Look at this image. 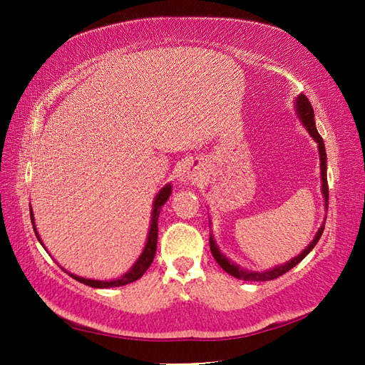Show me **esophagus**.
<instances>
[{
    "instance_id": "esophagus-1",
    "label": "esophagus",
    "mask_w": 365,
    "mask_h": 365,
    "mask_svg": "<svg viewBox=\"0 0 365 365\" xmlns=\"http://www.w3.org/2000/svg\"><path fill=\"white\" fill-rule=\"evenodd\" d=\"M187 175H188L190 178H196V177L199 175V173H197V168L191 165V166L188 168V170H187Z\"/></svg>"
}]
</instances>
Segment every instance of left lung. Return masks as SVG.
I'll list each match as a JSON object with an SVG mask.
<instances>
[{
	"label": "left lung",
	"instance_id": "left-lung-1",
	"mask_svg": "<svg viewBox=\"0 0 365 365\" xmlns=\"http://www.w3.org/2000/svg\"><path fill=\"white\" fill-rule=\"evenodd\" d=\"M294 110H297V114L299 120L302 122V125L306 127V130L309 131V135H311L315 143L319 144V155H320V169H322V192H323V197H324V205H327L328 208V197H329V188H328V177H327V150H324V143H323V138L320 136L319 131H317V127H315V120H314V108L311 105V102H309L307 97L304 94H299L297 97V102H294ZM327 221V220H324ZM324 230V222L322 224V227L319 229V232L315 234V238L311 242V245H309L304 251H302L299 255H297V257H293L290 262L284 263V265L281 267H276L273 269H267V271H262V273H259V271H246L243 269L242 267L235 265L234 262H230L226 255H222L218 245L215 243L213 237L210 235V251L213 254L215 260L218 262V265L226 271V273H229L230 276H234L237 279H243V281H273V279L282 276L284 273H287V271L292 269L293 267H297L298 263L306 257V255L311 252L315 245L319 243V240L323 234Z\"/></svg>",
	"mask_w": 365,
	"mask_h": 365
}]
</instances>
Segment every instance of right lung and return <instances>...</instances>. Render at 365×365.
I'll list each match as a JSON object with an SVG mask.
<instances>
[{"instance_id":"1","label":"right lung","mask_w":365,"mask_h":365,"mask_svg":"<svg viewBox=\"0 0 365 365\" xmlns=\"http://www.w3.org/2000/svg\"><path fill=\"white\" fill-rule=\"evenodd\" d=\"M170 192H173V187L168 183L166 187H163L160 190V192L157 195L153 200V208H152V221H150V230H149V235H147V242L144 246V251L139 255V259L135 262V265L130 268V271H127L125 274L119 279H113V281H96V279H86V277H80L76 274H71L76 281L84 284V285H89V287H94V289H110V287H120V285H127L130 282H135L138 281L139 277H141L147 268L150 267V263L153 262L155 257V252H157V240H158V216L161 212V207L166 204V200L169 199ZM31 222H33V227L36 232V237L41 245L43 246L41 237L37 234V229H36V224H34V215H33V208H31ZM45 247V246H43Z\"/></svg>"}]
</instances>
